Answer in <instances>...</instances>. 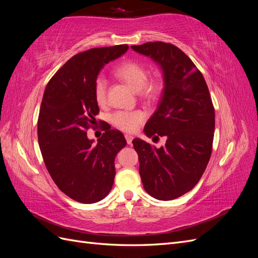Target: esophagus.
<instances>
[{"label": "esophagus", "mask_w": 258, "mask_h": 258, "mask_svg": "<svg viewBox=\"0 0 258 258\" xmlns=\"http://www.w3.org/2000/svg\"><path fill=\"white\" fill-rule=\"evenodd\" d=\"M124 137H126L127 143H128L129 145H131V144H132V140H134V137H132L131 135H126V136H124Z\"/></svg>", "instance_id": "esophagus-1"}]
</instances>
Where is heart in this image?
I'll return each instance as SVG.
<instances>
[{"mask_svg": "<svg viewBox=\"0 0 258 258\" xmlns=\"http://www.w3.org/2000/svg\"><path fill=\"white\" fill-rule=\"evenodd\" d=\"M115 75L119 77L121 81L126 83L129 87L140 92L145 98L153 99L157 95L159 86L157 83L146 84L147 82V70L135 61H126L116 68ZM106 80L103 76H100L95 83V99L101 105L106 101ZM145 119V114L142 111H120L116 112L112 116V121L117 128L120 130L134 132L138 129Z\"/></svg>", "mask_w": 258, "mask_h": 258, "instance_id": "heart-1", "label": "heart"}]
</instances>
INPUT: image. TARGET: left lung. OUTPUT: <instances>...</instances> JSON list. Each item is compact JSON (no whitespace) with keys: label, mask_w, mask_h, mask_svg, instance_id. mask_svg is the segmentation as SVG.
<instances>
[{"label":"left lung","mask_w":258,"mask_h":258,"mask_svg":"<svg viewBox=\"0 0 258 258\" xmlns=\"http://www.w3.org/2000/svg\"><path fill=\"white\" fill-rule=\"evenodd\" d=\"M160 68L163 88L157 110L144 127L146 137H166L157 148L136 138L144 189L158 200H173L199 182L212 153L215 116L207 83L176 46L148 42L131 46Z\"/></svg>","instance_id":"1"}]
</instances>
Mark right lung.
<instances>
[{
  "instance_id": "1",
  "label": "right lung",
  "mask_w": 258,
  "mask_h": 258,
  "mask_svg": "<svg viewBox=\"0 0 258 258\" xmlns=\"http://www.w3.org/2000/svg\"><path fill=\"white\" fill-rule=\"evenodd\" d=\"M128 49V45H116L77 53L44 91L37 137L45 166L58 188L82 204H95L107 196L116 174L115 157L127 144L121 132L111 126L97 144L86 130L99 113L95 99L99 73Z\"/></svg>"
}]
</instances>
